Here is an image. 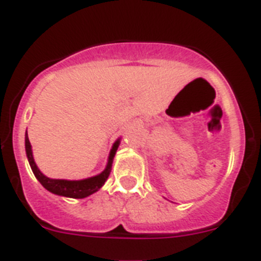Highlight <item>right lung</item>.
I'll list each match as a JSON object with an SVG mask.
<instances>
[{
	"mask_svg": "<svg viewBox=\"0 0 261 261\" xmlns=\"http://www.w3.org/2000/svg\"><path fill=\"white\" fill-rule=\"evenodd\" d=\"M119 143H121V139L115 140V143L113 144L112 149H110V153H109L106 168L99 174H96L93 177L84 178V180H60V178L47 177V176H44L39 171L38 165L35 164V160H34L30 140H29V137H27V130L26 135H24V148H26L27 160L30 163V167L33 169V173L35 174V177L38 178V181L48 192H51L54 194H58V196L68 197V198H85V197L98 192L102 188V185L105 184V181L108 180L109 174L112 172L113 159H114L115 152H117L118 147H119Z\"/></svg>",
	"mask_w": 261,
	"mask_h": 261,
	"instance_id": "right-lung-1",
	"label": "right lung"
}]
</instances>
